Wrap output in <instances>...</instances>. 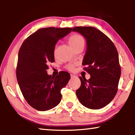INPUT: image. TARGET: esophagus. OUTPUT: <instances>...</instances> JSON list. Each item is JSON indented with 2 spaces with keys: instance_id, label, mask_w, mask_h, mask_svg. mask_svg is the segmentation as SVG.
Returning <instances> with one entry per match:
<instances>
[{
  "instance_id": "1",
  "label": "esophagus",
  "mask_w": 135,
  "mask_h": 135,
  "mask_svg": "<svg viewBox=\"0 0 135 135\" xmlns=\"http://www.w3.org/2000/svg\"><path fill=\"white\" fill-rule=\"evenodd\" d=\"M70 76H71V78H74V77H76V76H75V75H73V74H71Z\"/></svg>"
}]
</instances>
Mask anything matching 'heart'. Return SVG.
Segmentation results:
<instances>
[{"instance_id": "b5f03b06", "label": "heart", "mask_w": 135, "mask_h": 135, "mask_svg": "<svg viewBox=\"0 0 135 135\" xmlns=\"http://www.w3.org/2000/svg\"><path fill=\"white\" fill-rule=\"evenodd\" d=\"M68 43L73 49L80 45H84V40L83 37L80 35L74 34L70 36L68 39ZM74 64H68L65 67V68L70 71H73L74 70Z\"/></svg>"}]
</instances>
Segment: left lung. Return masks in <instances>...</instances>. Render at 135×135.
I'll use <instances>...</instances> for the list:
<instances>
[{"label":"left lung","instance_id":"left-lung-1","mask_svg":"<svg viewBox=\"0 0 135 135\" xmlns=\"http://www.w3.org/2000/svg\"><path fill=\"white\" fill-rule=\"evenodd\" d=\"M73 31L86 39L87 49L82 64L90 75L79 77L81 86L76 90L79 101L87 108L98 109L110 103L118 90L121 67L117 50L108 36L93 27H75Z\"/></svg>","mask_w":135,"mask_h":135}]
</instances>
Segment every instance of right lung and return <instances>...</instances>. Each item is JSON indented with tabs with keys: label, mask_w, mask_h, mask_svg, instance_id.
Wrapping results in <instances>:
<instances>
[{
	"label": "right lung",
	"mask_w": 135,
	"mask_h": 135,
	"mask_svg": "<svg viewBox=\"0 0 135 135\" xmlns=\"http://www.w3.org/2000/svg\"><path fill=\"white\" fill-rule=\"evenodd\" d=\"M72 28L47 27L38 30L22 43L18 52L16 76L20 90L27 103L44 111L59 104L61 89L70 79L68 72L61 71L55 77L47 74L49 62H54V49L59 39Z\"/></svg>",
	"instance_id": "add662e5"
}]
</instances>
